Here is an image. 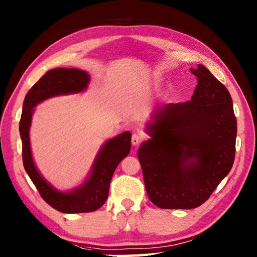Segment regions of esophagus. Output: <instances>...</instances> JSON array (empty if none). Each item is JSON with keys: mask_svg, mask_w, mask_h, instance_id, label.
Returning a JSON list of instances; mask_svg holds the SVG:
<instances>
[{"mask_svg": "<svg viewBox=\"0 0 257 257\" xmlns=\"http://www.w3.org/2000/svg\"><path fill=\"white\" fill-rule=\"evenodd\" d=\"M141 140H143V136H141V135H139V134H134L133 135L132 144L134 146H138L141 143Z\"/></svg>", "mask_w": 257, "mask_h": 257, "instance_id": "esophagus-1", "label": "esophagus"}]
</instances>
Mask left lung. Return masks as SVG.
<instances>
[{
    "label": "left lung",
    "instance_id": "8db88e82",
    "mask_svg": "<svg viewBox=\"0 0 257 257\" xmlns=\"http://www.w3.org/2000/svg\"><path fill=\"white\" fill-rule=\"evenodd\" d=\"M191 100L168 103L138 150L147 194L161 209H194L210 198L235 158L236 117L230 92L203 65Z\"/></svg>",
    "mask_w": 257,
    "mask_h": 257
}]
</instances>
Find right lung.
Wrapping results in <instances>:
<instances>
[{
	"mask_svg": "<svg viewBox=\"0 0 257 257\" xmlns=\"http://www.w3.org/2000/svg\"><path fill=\"white\" fill-rule=\"evenodd\" d=\"M89 80L88 74L76 68L48 70L26 94L20 120L22 158L25 170L43 200L63 213L92 212L103 205L108 198L112 174L120 161L128 156L132 147V134L128 132L107 141L97 157L89 179L69 193L53 189L36 170L32 159L29 135L33 108L50 97L84 90Z\"/></svg>",
	"mask_w": 257,
	"mask_h": 257,
	"instance_id": "obj_1",
	"label": "right lung"
}]
</instances>
